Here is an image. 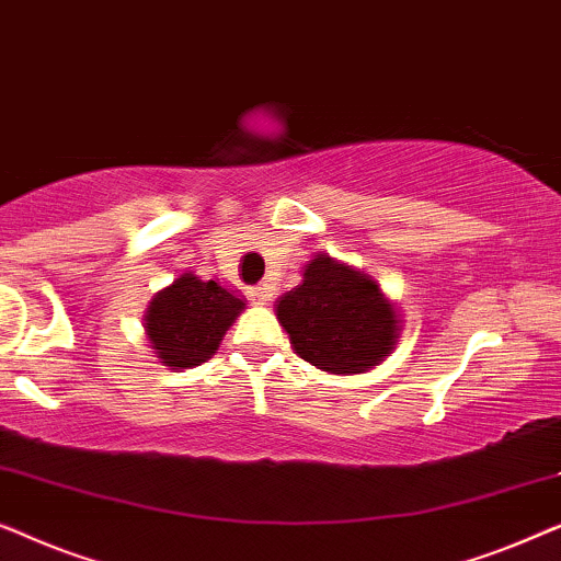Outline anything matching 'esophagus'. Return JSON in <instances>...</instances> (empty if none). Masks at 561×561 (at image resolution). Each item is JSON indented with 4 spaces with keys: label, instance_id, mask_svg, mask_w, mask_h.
<instances>
[{
    "label": "esophagus",
    "instance_id": "esophagus-1",
    "mask_svg": "<svg viewBox=\"0 0 561 561\" xmlns=\"http://www.w3.org/2000/svg\"><path fill=\"white\" fill-rule=\"evenodd\" d=\"M248 294L255 304H265V301H271V298H273V286H271V283H260V286L250 288Z\"/></svg>",
    "mask_w": 561,
    "mask_h": 561
}]
</instances>
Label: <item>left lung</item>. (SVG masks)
<instances>
[{
    "label": "left lung",
    "instance_id": "obj_1",
    "mask_svg": "<svg viewBox=\"0 0 561 561\" xmlns=\"http://www.w3.org/2000/svg\"><path fill=\"white\" fill-rule=\"evenodd\" d=\"M275 313L298 357L334 375L373 370L401 332L375 280L329 255L304 265V280L275 301Z\"/></svg>",
    "mask_w": 561,
    "mask_h": 561
}]
</instances>
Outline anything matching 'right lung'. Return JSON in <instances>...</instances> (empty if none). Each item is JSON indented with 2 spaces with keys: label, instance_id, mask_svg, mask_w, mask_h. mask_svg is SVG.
Wrapping results in <instances>:
<instances>
[{
  "label": "right lung",
  "instance_id": "obj_1",
  "mask_svg": "<svg viewBox=\"0 0 561 561\" xmlns=\"http://www.w3.org/2000/svg\"><path fill=\"white\" fill-rule=\"evenodd\" d=\"M244 309L242 298L214 280L183 273L152 296L145 313V332L160 363L188 370L219 350L221 336Z\"/></svg>",
  "mask_w": 561,
  "mask_h": 561
}]
</instances>
